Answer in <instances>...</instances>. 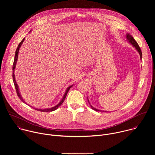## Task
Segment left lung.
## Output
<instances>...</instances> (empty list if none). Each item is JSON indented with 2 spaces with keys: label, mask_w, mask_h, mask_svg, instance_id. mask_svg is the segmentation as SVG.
<instances>
[{
  "label": "left lung",
  "mask_w": 155,
  "mask_h": 155,
  "mask_svg": "<svg viewBox=\"0 0 155 155\" xmlns=\"http://www.w3.org/2000/svg\"><path fill=\"white\" fill-rule=\"evenodd\" d=\"M126 38L127 41L129 42V43H130L131 45H132V47H133L137 50V51L139 53V54L140 55V59H142V51H141V50H140L139 45L137 44V43L136 42V41L134 40V38L133 37H132V36L131 35H130V34H129V33L126 34ZM87 101H88V102H89L91 108L92 109H93L94 110H95V111H96V112H104V111H102V110L97 109V108H94V107H93L91 105V104H90V102L89 101V99H88V97H87Z\"/></svg>",
  "instance_id": "obj_1"
}]
</instances>
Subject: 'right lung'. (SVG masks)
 Masks as SVG:
<instances>
[{"mask_svg": "<svg viewBox=\"0 0 155 155\" xmlns=\"http://www.w3.org/2000/svg\"><path fill=\"white\" fill-rule=\"evenodd\" d=\"M31 32V31L29 32ZM25 40V38H24L23 39V40H22V41L19 43V44L18 46V48H17V49H16V52H15V59H14V62H13V83H14V84H15V88H16V93H17V94H18L19 98L21 100L22 102H23L25 103L26 104L29 105L28 104H27V103L25 101V100L23 99V97H22V96H21V93H20V92H19V86H18V84H17V83H16V79H15V70L16 63H17V61H18V58L19 51V49H20V48H21V45H22V44L23 43ZM73 85H74V84L69 86L67 88V89H66L65 92V93H64V94L62 98L61 99V100L60 101V102H59L56 105H55V106H54V107H51V108H44V109L34 108V107H32V106H30V107H32L33 108H34V109H35V110H38V111L43 112H50L54 111V110H56V109H58V108L63 103V102L64 101V100H65V97H66V96H67V94H68L69 90H70L71 87H72L73 86Z\"/></svg>", "mask_w": 155, "mask_h": 155, "instance_id": "1", "label": "right lung"}]
</instances>
